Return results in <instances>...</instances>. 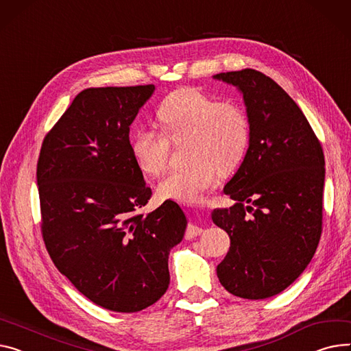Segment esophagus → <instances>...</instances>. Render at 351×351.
Instances as JSON below:
<instances>
[{"instance_id":"obj_1","label":"esophagus","mask_w":351,"mask_h":351,"mask_svg":"<svg viewBox=\"0 0 351 351\" xmlns=\"http://www.w3.org/2000/svg\"><path fill=\"white\" fill-rule=\"evenodd\" d=\"M202 232H203V228H202V227L192 224V226H189L188 228H186L184 237H186V240H192V239H196L197 236H200Z\"/></svg>"}]
</instances>
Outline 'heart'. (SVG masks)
<instances>
[{
    "label": "heart",
    "mask_w": 351,
    "mask_h": 351,
    "mask_svg": "<svg viewBox=\"0 0 351 351\" xmlns=\"http://www.w3.org/2000/svg\"><path fill=\"white\" fill-rule=\"evenodd\" d=\"M162 134L141 128L131 138V154L143 173L158 176L167 168L171 143L184 141L188 165L175 169L158 186L162 199L199 202L217 183V169L230 172L245 154L250 124L241 107L220 103L204 93L183 87L172 91L158 110Z\"/></svg>",
    "instance_id": "b5f03b06"
}]
</instances>
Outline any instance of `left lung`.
Here are the masks:
<instances>
[{"instance_id":"left-lung-1","label":"left lung","mask_w":351,"mask_h":351,"mask_svg":"<svg viewBox=\"0 0 351 351\" xmlns=\"http://www.w3.org/2000/svg\"><path fill=\"white\" fill-rule=\"evenodd\" d=\"M243 95L250 145L224 186L236 203L215 208L230 236L220 284L244 299L287 289L305 271L322 234L324 155L305 114L271 77L254 69L213 76Z\"/></svg>"}]
</instances>
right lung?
Here are the masks:
<instances>
[{
	"label": "right lung",
	"instance_id": "1",
	"mask_svg": "<svg viewBox=\"0 0 351 351\" xmlns=\"http://www.w3.org/2000/svg\"><path fill=\"white\" fill-rule=\"evenodd\" d=\"M154 90L80 91L38 159L46 250L80 293L112 312H139L167 292L169 252L188 224L173 200L138 213L152 191L132 158L130 125Z\"/></svg>",
	"mask_w": 351,
	"mask_h": 351
}]
</instances>
